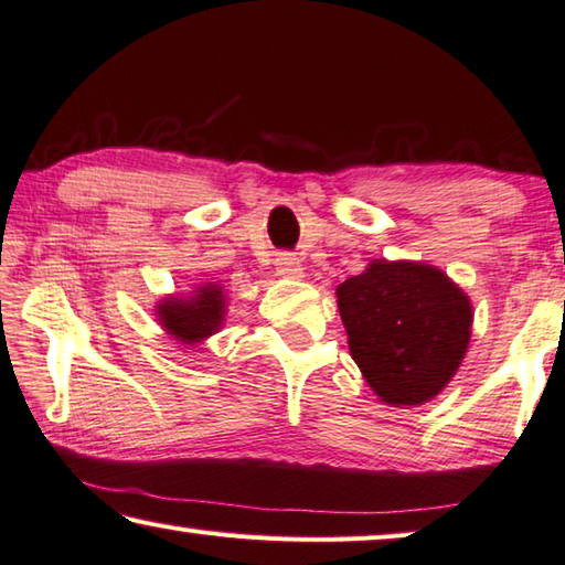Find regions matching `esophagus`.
I'll list each match as a JSON object with an SVG mask.
<instances>
[{"label":"esophagus","instance_id":"34e87169","mask_svg":"<svg viewBox=\"0 0 565 565\" xmlns=\"http://www.w3.org/2000/svg\"><path fill=\"white\" fill-rule=\"evenodd\" d=\"M275 270L280 277H288V280H298L302 277V260L295 253H280L275 257Z\"/></svg>","mask_w":565,"mask_h":565}]
</instances>
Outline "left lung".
I'll list each match as a JSON object with an SVG mask.
<instances>
[{
	"instance_id": "1",
	"label": "left lung",
	"mask_w": 565,
	"mask_h": 565,
	"mask_svg": "<svg viewBox=\"0 0 565 565\" xmlns=\"http://www.w3.org/2000/svg\"><path fill=\"white\" fill-rule=\"evenodd\" d=\"M338 308L350 355L391 405L428 403L466 358L473 308L433 265L373 260L340 285Z\"/></svg>"
}]
</instances>
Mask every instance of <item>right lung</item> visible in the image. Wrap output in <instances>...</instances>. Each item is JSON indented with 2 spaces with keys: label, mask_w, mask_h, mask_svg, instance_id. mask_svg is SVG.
<instances>
[{
  "label": "right lung",
  "mask_w": 565,
  "mask_h": 565,
  "mask_svg": "<svg viewBox=\"0 0 565 565\" xmlns=\"http://www.w3.org/2000/svg\"><path fill=\"white\" fill-rule=\"evenodd\" d=\"M157 318L162 328L182 345H198L215 335L225 320V295L220 285H202L190 298H164L157 305Z\"/></svg>",
  "instance_id": "right-lung-1"
}]
</instances>
